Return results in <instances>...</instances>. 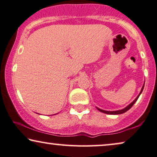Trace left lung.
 Returning a JSON list of instances; mask_svg holds the SVG:
<instances>
[{
    "label": "left lung",
    "instance_id": "left-lung-1",
    "mask_svg": "<svg viewBox=\"0 0 157 157\" xmlns=\"http://www.w3.org/2000/svg\"><path fill=\"white\" fill-rule=\"evenodd\" d=\"M144 85H143L142 88V90H141L140 94L137 95V97L136 98H135V100H134V101H133L132 102V103H131L130 104H129V105L127 106L126 108H124V109H122V110H115V111H107V110H101V109H100V108H97V109H98V110L99 111H101V112L103 113H105V114H109V115H119V114H122V113H125V112H127V111H128V110H129V109H130V108H132V105H134V104L135 103V102L137 101L138 98L140 97V94H142V90H143V88H144Z\"/></svg>",
    "mask_w": 157,
    "mask_h": 157
}]
</instances>
